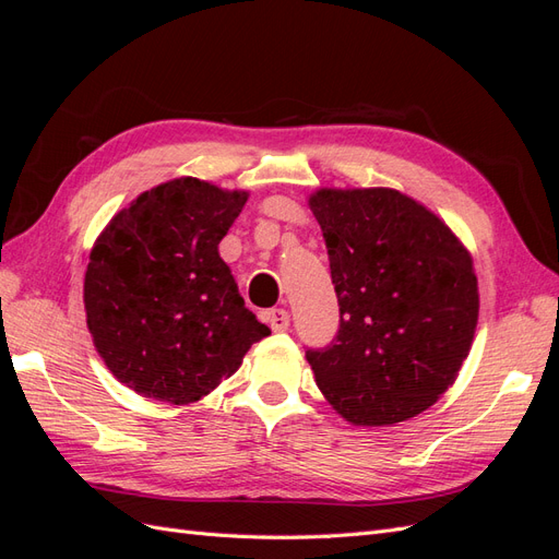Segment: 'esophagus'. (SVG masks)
<instances>
[{
    "label": "esophagus",
    "mask_w": 559,
    "mask_h": 559,
    "mask_svg": "<svg viewBox=\"0 0 559 559\" xmlns=\"http://www.w3.org/2000/svg\"><path fill=\"white\" fill-rule=\"evenodd\" d=\"M265 319H267L270 329L277 331V333L286 331V329H289V324H292V314L286 312V310H282V308H277V310H270V312L265 314Z\"/></svg>",
    "instance_id": "esophagus-1"
}]
</instances>
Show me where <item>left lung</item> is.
<instances>
[{
    "mask_svg": "<svg viewBox=\"0 0 559 559\" xmlns=\"http://www.w3.org/2000/svg\"><path fill=\"white\" fill-rule=\"evenodd\" d=\"M341 321L308 347L321 392L352 425H394L427 411L460 373L478 324L468 251L427 207L392 189H321Z\"/></svg>",
    "mask_w": 559,
    "mask_h": 559,
    "instance_id": "8db88e82",
    "label": "left lung"
}]
</instances>
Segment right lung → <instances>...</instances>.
Returning a JSON list of instances; mask_svg holds the SVG:
<instances>
[{"mask_svg": "<svg viewBox=\"0 0 559 559\" xmlns=\"http://www.w3.org/2000/svg\"><path fill=\"white\" fill-rule=\"evenodd\" d=\"M245 202L247 193L181 177L142 193L97 238L83 282L88 329L138 394L198 401L270 333L218 257Z\"/></svg>", "mask_w": 559, "mask_h": 559, "instance_id": "obj_1", "label": "right lung"}]
</instances>
